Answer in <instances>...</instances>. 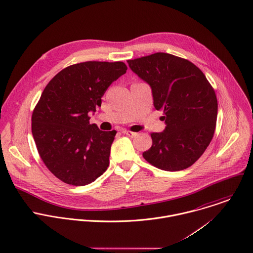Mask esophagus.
Segmentation results:
<instances>
[{
	"instance_id": "obj_1",
	"label": "esophagus",
	"mask_w": 253,
	"mask_h": 253,
	"mask_svg": "<svg viewBox=\"0 0 253 253\" xmlns=\"http://www.w3.org/2000/svg\"><path fill=\"white\" fill-rule=\"evenodd\" d=\"M122 133H123L124 135L129 136V137H134V136H136V135H137V133L132 132V131H129V130H123V131H122Z\"/></svg>"
}]
</instances>
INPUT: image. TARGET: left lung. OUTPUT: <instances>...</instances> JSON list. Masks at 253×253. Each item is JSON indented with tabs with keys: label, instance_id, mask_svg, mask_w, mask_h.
<instances>
[{
	"label": "left lung",
	"instance_id": "obj_1",
	"mask_svg": "<svg viewBox=\"0 0 253 253\" xmlns=\"http://www.w3.org/2000/svg\"><path fill=\"white\" fill-rule=\"evenodd\" d=\"M152 87L153 104L166 127L151 133L152 146L143 153L153 166L180 171L192 166L209 146L216 127L215 91L202 70L188 59L155 52L127 60Z\"/></svg>",
	"mask_w": 253,
	"mask_h": 253
}]
</instances>
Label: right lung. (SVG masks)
Instances as JSON below:
<instances>
[{"instance_id":"right-lung-1","label":"right lung","mask_w":253,"mask_h":253,"mask_svg":"<svg viewBox=\"0 0 253 253\" xmlns=\"http://www.w3.org/2000/svg\"><path fill=\"white\" fill-rule=\"evenodd\" d=\"M126 70L122 61L80 62L45 87L32 113V135L43 162L63 183L85 186L107 169L116 131H101L88 113Z\"/></svg>"}]
</instances>
